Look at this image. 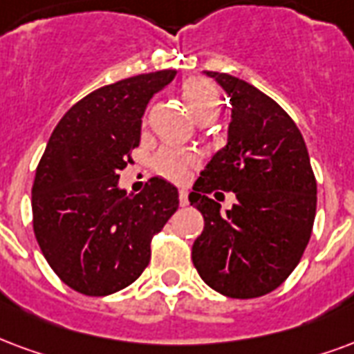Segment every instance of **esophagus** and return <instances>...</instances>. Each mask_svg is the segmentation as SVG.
Here are the masks:
<instances>
[{"label": "esophagus", "mask_w": 354, "mask_h": 354, "mask_svg": "<svg viewBox=\"0 0 354 354\" xmlns=\"http://www.w3.org/2000/svg\"><path fill=\"white\" fill-rule=\"evenodd\" d=\"M178 198H180V206H187V204H189V197H187V191H180V195H178Z\"/></svg>", "instance_id": "1"}]
</instances>
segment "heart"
<instances>
[{
    "mask_svg": "<svg viewBox=\"0 0 354 354\" xmlns=\"http://www.w3.org/2000/svg\"><path fill=\"white\" fill-rule=\"evenodd\" d=\"M184 99L193 116L198 122L216 120L221 109V95L217 86L208 78H191L182 88ZM198 165V156L184 148L165 146L157 150L151 157V169L161 178L170 182H185L189 176V170Z\"/></svg>",
    "mask_w": 354,
    "mask_h": 354,
    "instance_id": "heart-1",
    "label": "heart"
}]
</instances>
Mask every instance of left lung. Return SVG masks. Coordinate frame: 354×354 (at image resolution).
Segmentation results:
<instances>
[{
	"mask_svg": "<svg viewBox=\"0 0 354 354\" xmlns=\"http://www.w3.org/2000/svg\"><path fill=\"white\" fill-rule=\"evenodd\" d=\"M206 75L229 93L232 122L229 142L189 195L204 217L191 257L214 290L257 298L277 289L302 259L315 219V174L302 133L274 99L227 73ZM217 189L237 195L227 216L209 198Z\"/></svg>",
	"mask_w": 354,
	"mask_h": 354,
	"instance_id": "obj_1",
	"label": "left lung"
}]
</instances>
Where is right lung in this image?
Listing matches in <instances>:
<instances>
[{"instance_id":"obj_1","label":"right lung","mask_w":354,"mask_h":354,"mask_svg":"<svg viewBox=\"0 0 354 354\" xmlns=\"http://www.w3.org/2000/svg\"><path fill=\"white\" fill-rule=\"evenodd\" d=\"M174 69L91 91L59 120L31 187L33 232L56 276L86 297L125 289L150 263V243L178 210V191L150 178L138 195L118 189L140 142L150 97Z\"/></svg>"}]
</instances>
